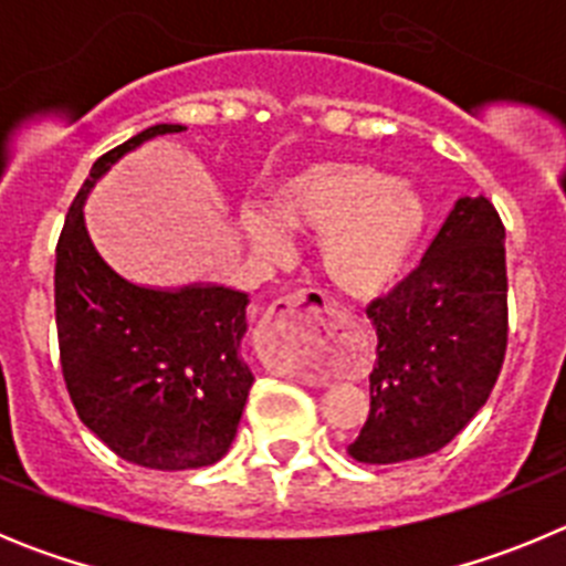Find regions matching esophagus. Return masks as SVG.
<instances>
[{"label":"esophagus","mask_w":566,"mask_h":566,"mask_svg":"<svg viewBox=\"0 0 566 566\" xmlns=\"http://www.w3.org/2000/svg\"><path fill=\"white\" fill-rule=\"evenodd\" d=\"M334 337V308L317 289H300L274 300L266 314V339L280 368L300 371L326 354Z\"/></svg>","instance_id":"1"}]
</instances>
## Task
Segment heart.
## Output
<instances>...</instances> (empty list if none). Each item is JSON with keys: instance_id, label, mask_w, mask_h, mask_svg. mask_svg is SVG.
<instances>
[{"instance_id": "1", "label": "heart", "mask_w": 566, "mask_h": 566, "mask_svg": "<svg viewBox=\"0 0 566 566\" xmlns=\"http://www.w3.org/2000/svg\"><path fill=\"white\" fill-rule=\"evenodd\" d=\"M238 229L269 263L292 258L289 238H319V269L348 297L382 294L424 229V207L371 164H317L280 184L266 212L243 207Z\"/></svg>"}]
</instances>
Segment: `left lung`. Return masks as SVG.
<instances>
[{
    "label": "left lung",
    "instance_id": "1",
    "mask_svg": "<svg viewBox=\"0 0 566 566\" xmlns=\"http://www.w3.org/2000/svg\"><path fill=\"white\" fill-rule=\"evenodd\" d=\"M377 328L371 411L348 457L437 453L488 402L507 352V266L496 207L459 198L422 263L365 308Z\"/></svg>",
    "mask_w": 566,
    "mask_h": 566
}]
</instances>
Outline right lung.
Listing matches in <instances>:
<instances>
[{"label":"right lung","instance_id":"add662e5","mask_svg":"<svg viewBox=\"0 0 566 566\" xmlns=\"http://www.w3.org/2000/svg\"><path fill=\"white\" fill-rule=\"evenodd\" d=\"M181 129L155 124L104 153L56 247L59 357L73 408L109 451L153 470L218 462L254 382L240 357L249 294L209 283L135 286L107 266L84 227L93 184L129 149Z\"/></svg>","mask_w":566,"mask_h":566}]
</instances>
